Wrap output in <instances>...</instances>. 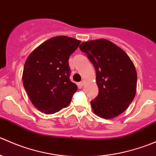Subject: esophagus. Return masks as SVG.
<instances>
[{"label":"esophagus","instance_id":"34e87169","mask_svg":"<svg viewBox=\"0 0 156 156\" xmlns=\"http://www.w3.org/2000/svg\"><path fill=\"white\" fill-rule=\"evenodd\" d=\"M79 84H80V86H81V87H82V86H84V81H81V82L79 83Z\"/></svg>","mask_w":156,"mask_h":156}]
</instances>
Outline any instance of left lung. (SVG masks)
<instances>
[{"instance_id":"1","label":"left lung","mask_w":156,"mask_h":156,"mask_svg":"<svg viewBox=\"0 0 156 156\" xmlns=\"http://www.w3.org/2000/svg\"><path fill=\"white\" fill-rule=\"evenodd\" d=\"M80 50L96 69L99 94L90 101L94 113L104 119L122 114L133 101L136 91V72L127 54L106 39L84 42Z\"/></svg>"}]
</instances>
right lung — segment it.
I'll list each match as a JSON object with an SVG mask.
<instances>
[{
    "mask_svg": "<svg viewBox=\"0 0 156 156\" xmlns=\"http://www.w3.org/2000/svg\"><path fill=\"white\" fill-rule=\"evenodd\" d=\"M81 41L56 36L31 52L25 63L23 86L32 104L45 114L66 108L78 90L69 79V59Z\"/></svg>",
    "mask_w": 156,
    "mask_h": 156,
    "instance_id": "1",
    "label": "right lung"
}]
</instances>
